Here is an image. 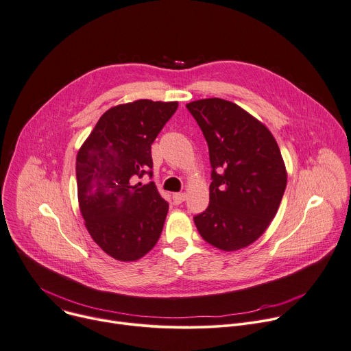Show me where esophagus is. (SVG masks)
I'll return each mask as SVG.
<instances>
[{"instance_id": "34e87169", "label": "esophagus", "mask_w": 351, "mask_h": 351, "mask_svg": "<svg viewBox=\"0 0 351 351\" xmlns=\"http://www.w3.org/2000/svg\"><path fill=\"white\" fill-rule=\"evenodd\" d=\"M185 198H186V195H185L184 192H176V193H173V201H174V204H177V205L182 204V202L185 201Z\"/></svg>"}]
</instances>
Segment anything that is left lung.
Wrapping results in <instances>:
<instances>
[{"instance_id":"obj_1","label":"left lung","mask_w":351,"mask_h":351,"mask_svg":"<svg viewBox=\"0 0 351 351\" xmlns=\"http://www.w3.org/2000/svg\"><path fill=\"white\" fill-rule=\"evenodd\" d=\"M209 147V206L193 217L202 239L223 251L256 241L274 220L287 184L276 139L244 108L219 97L186 104Z\"/></svg>"}]
</instances>
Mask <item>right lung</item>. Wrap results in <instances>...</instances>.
I'll list each match as a JSON object with an SVG mask.
<instances>
[{
	"label": "right lung",
	"instance_id": "obj_1",
	"mask_svg": "<svg viewBox=\"0 0 351 351\" xmlns=\"http://www.w3.org/2000/svg\"><path fill=\"white\" fill-rule=\"evenodd\" d=\"M177 101L147 99L107 110L76 156L77 201L95 243L119 261H136L158 243L169 204L152 177V143Z\"/></svg>",
	"mask_w": 351,
	"mask_h": 351
}]
</instances>
